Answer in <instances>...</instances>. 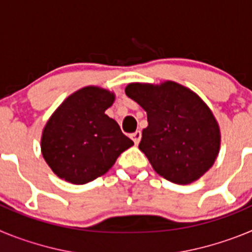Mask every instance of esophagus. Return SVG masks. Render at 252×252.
<instances>
[{
  "instance_id": "obj_1",
  "label": "esophagus",
  "mask_w": 252,
  "mask_h": 252,
  "mask_svg": "<svg viewBox=\"0 0 252 252\" xmlns=\"http://www.w3.org/2000/svg\"><path fill=\"white\" fill-rule=\"evenodd\" d=\"M131 139L133 140L135 145H137L140 142V140H141V131H135L133 133H131Z\"/></svg>"
}]
</instances>
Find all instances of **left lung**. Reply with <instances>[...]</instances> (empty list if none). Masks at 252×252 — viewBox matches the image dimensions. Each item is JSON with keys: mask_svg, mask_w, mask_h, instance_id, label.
Segmentation results:
<instances>
[{"mask_svg": "<svg viewBox=\"0 0 252 252\" xmlns=\"http://www.w3.org/2000/svg\"><path fill=\"white\" fill-rule=\"evenodd\" d=\"M125 92L148 115L139 149L158 174L190 184L212 168L220 153L221 131L206 102L173 81L130 83Z\"/></svg>", "mask_w": 252, "mask_h": 252, "instance_id": "1", "label": "left lung"}]
</instances>
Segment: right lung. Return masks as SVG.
I'll list each match as a JSON object with an SVG mask.
<instances>
[{
    "instance_id": "add662e5",
    "label": "right lung",
    "mask_w": 252,
    "mask_h": 252,
    "mask_svg": "<svg viewBox=\"0 0 252 252\" xmlns=\"http://www.w3.org/2000/svg\"><path fill=\"white\" fill-rule=\"evenodd\" d=\"M115 93L88 86L66 97L53 112L41 135V154L60 179L90 183L106 174L117 158L133 145L119 124L106 115Z\"/></svg>"
}]
</instances>
